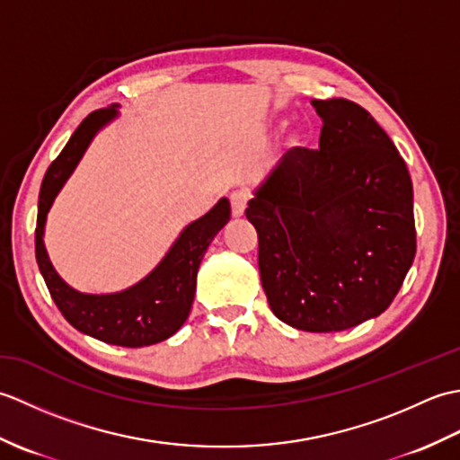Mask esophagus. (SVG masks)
<instances>
[{
    "label": "esophagus",
    "instance_id": "34e87169",
    "mask_svg": "<svg viewBox=\"0 0 460 460\" xmlns=\"http://www.w3.org/2000/svg\"><path fill=\"white\" fill-rule=\"evenodd\" d=\"M231 211L233 217H241L247 209V193L245 191H233L231 193Z\"/></svg>",
    "mask_w": 460,
    "mask_h": 460
}]
</instances>
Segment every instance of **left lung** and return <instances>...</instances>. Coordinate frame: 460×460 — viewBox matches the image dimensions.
<instances>
[{"mask_svg":"<svg viewBox=\"0 0 460 460\" xmlns=\"http://www.w3.org/2000/svg\"><path fill=\"white\" fill-rule=\"evenodd\" d=\"M312 106L318 150L282 155L245 215L275 316L296 330L340 332L387 310L413 265V183L366 109L346 99Z\"/></svg>","mask_w":460,"mask_h":460,"instance_id":"8db88e82","label":"left lung"}]
</instances>
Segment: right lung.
Here are the masks:
<instances>
[{
	"mask_svg": "<svg viewBox=\"0 0 460 460\" xmlns=\"http://www.w3.org/2000/svg\"><path fill=\"white\" fill-rule=\"evenodd\" d=\"M116 116L119 104L91 112L49 165L39 191L35 257L51 298L68 324L106 344L142 348L168 340L188 320L201 259L213 237L231 219V205L227 198H221L203 217L191 221L155 269L130 288L111 295H86L68 287L47 255L43 243L47 213L94 136Z\"/></svg>",
	"mask_w": 460,
	"mask_h": 460,
	"instance_id": "add662e5",
	"label": "right lung"
}]
</instances>
